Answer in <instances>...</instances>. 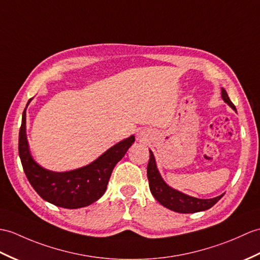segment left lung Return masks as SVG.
I'll return each instance as SVG.
<instances>
[{
    "label": "left lung",
    "instance_id": "left-lung-1",
    "mask_svg": "<svg viewBox=\"0 0 260 260\" xmlns=\"http://www.w3.org/2000/svg\"><path fill=\"white\" fill-rule=\"evenodd\" d=\"M221 98L234 111H236V107H235L232 101L229 100L228 94L224 88H221ZM149 161L147 165V178L149 183V189L152 191V194L156 201L161 204L164 207L182 214L203 212V210H206L209 209L210 207H213L214 205L224 196V194H222L215 198L201 199L183 194V192L172 188V187L168 186L164 182V179L161 178L160 174L157 170V166H156L155 157L152 150H149Z\"/></svg>",
    "mask_w": 260,
    "mask_h": 260
}]
</instances>
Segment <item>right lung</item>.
<instances>
[{"label": "right lung", "mask_w": 260, "mask_h": 260, "mask_svg": "<svg viewBox=\"0 0 260 260\" xmlns=\"http://www.w3.org/2000/svg\"><path fill=\"white\" fill-rule=\"evenodd\" d=\"M25 111L26 108L19 134V155L24 173L35 191L44 201L68 209L85 207L100 199L107 188L114 167L135 142L134 135L114 145L86 166L70 172H51L40 166L29 153Z\"/></svg>", "instance_id": "obj_1"}]
</instances>
